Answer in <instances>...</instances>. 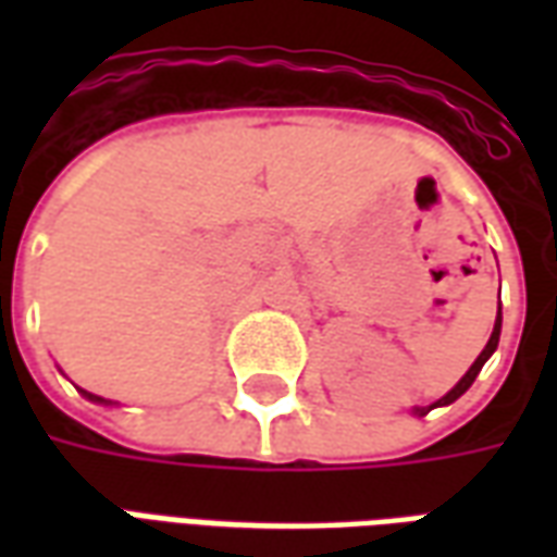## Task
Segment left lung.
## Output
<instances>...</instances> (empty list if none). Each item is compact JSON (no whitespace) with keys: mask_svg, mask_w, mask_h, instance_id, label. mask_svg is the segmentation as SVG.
Wrapping results in <instances>:
<instances>
[{"mask_svg":"<svg viewBox=\"0 0 557 557\" xmlns=\"http://www.w3.org/2000/svg\"><path fill=\"white\" fill-rule=\"evenodd\" d=\"M498 337H502V301H498V315H495V327H492V337H490V343L483 346V351L478 355V361L468 367V373L462 375V379H459V382H456V385L450 387V391H447L442 399H438V403H432V406H420V409H414V414H420V418H423L426 411L438 409V406H450V403H456V399L462 397L468 387L474 385V379H478V373L483 370V363L492 358V351L498 349Z\"/></svg>","mask_w":557,"mask_h":557,"instance_id":"1","label":"left lung"}]
</instances>
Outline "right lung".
<instances>
[{
    "mask_svg": "<svg viewBox=\"0 0 557 557\" xmlns=\"http://www.w3.org/2000/svg\"><path fill=\"white\" fill-rule=\"evenodd\" d=\"M83 397H86V399H91V403H107V399L95 397V394H89V391H83Z\"/></svg>",
    "mask_w": 557,
    "mask_h": 557,
    "instance_id": "right-lung-1",
    "label": "right lung"
}]
</instances>
